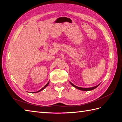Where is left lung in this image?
<instances>
[{"mask_svg":"<svg viewBox=\"0 0 122 122\" xmlns=\"http://www.w3.org/2000/svg\"><path fill=\"white\" fill-rule=\"evenodd\" d=\"M70 84L73 86V87H74L75 88H76V89L80 90H81V91H91L95 89V88H97L98 85H99L100 84H99L98 85H97V86H93V87H79V86H77L76 85H74L73 84H72L71 82H70Z\"/></svg>","mask_w":122,"mask_h":122,"instance_id":"8db88e82","label":"left lung"}]
</instances>
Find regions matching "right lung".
Wrapping results in <instances>:
<instances>
[{
  "label": "right lung",
  "instance_id": "1",
  "mask_svg": "<svg viewBox=\"0 0 122 122\" xmlns=\"http://www.w3.org/2000/svg\"><path fill=\"white\" fill-rule=\"evenodd\" d=\"M49 81L47 83V84H46V85H45V86H43L42 88V89H41V90H39L38 91H37V92H33V93H38V92H40V91H42L43 90H44V89H45V88L46 87V86H48V84H49Z\"/></svg>",
  "mask_w": 122,
  "mask_h": 122
}]
</instances>
